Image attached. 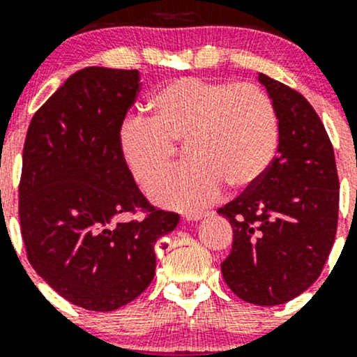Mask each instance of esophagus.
Here are the masks:
<instances>
[{"label":"esophagus","instance_id":"obj_1","mask_svg":"<svg viewBox=\"0 0 357 357\" xmlns=\"http://www.w3.org/2000/svg\"><path fill=\"white\" fill-rule=\"evenodd\" d=\"M204 216H208L206 211H192V213H186V215H184V218H186L188 221H198V220L204 218Z\"/></svg>","mask_w":357,"mask_h":357}]
</instances>
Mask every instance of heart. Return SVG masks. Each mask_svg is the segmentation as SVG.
<instances>
[{
    "instance_id": "b5f03b06",
    "label": "heart",
    "mask_w": 357,
    "mask_h": 357,
    "mask_svg": "<svg viewBox=\"0 0 357 357\" xmlns=\"http://www.w3.org/2000/svg\"><path fill=\"white\" fill-rule=\"evenodd\" d=\"M149 109L151 117L122 121L117 144L136 183L149 188L183 142L190 161L151 190L154 202L165 206L196 210L215 202L225 184L245 190L275 155V107L253 84L183 77L154 92Z\"/></svg>"
}]
</instances>
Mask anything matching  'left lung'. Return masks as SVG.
I'll use <instances>...</instances> for the list:
<instances>
[{
  "label": "left lung",
  "mask_w": 357,
  "mask_h": 357,
  "mask_svg": "<svg viewBox=\"0 0 357 357\" xmlns=\"http://www.w3.org/2000/svg\"><path fill=\"white\" fill-rule=\"evenodd\" d=\"M258 80L277 112V155L255 184L218 210L233 227L221 273L245 302L278 305L321 275L337 230L339 178L312 105L282 82L264 73Z\"/></svg>",
  "instance_id": "8db88e82"
}]
</instances>
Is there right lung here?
I'll use <instances>...</instances> for the list:
<instances>
[{
  "label": "right lung",
  "instance_id": "1",
  "mask_svg": "<svg viewBox=\"0 0 357 357\" xmlns=\"http://www.w3.org/2000/svg\"><path fill=\"white\" fill-rule=\"evenodd\" d=\"M137 70L87 67L35 112L23 147L18 213L28 261L72 304L110 312L149 287L154 245L179 215L139 191L117 144ZM142 220L122 222L127 212Z\"/></svg>",
  "mask_w": 357,
  "mask_h": 357
}]
</instances>
